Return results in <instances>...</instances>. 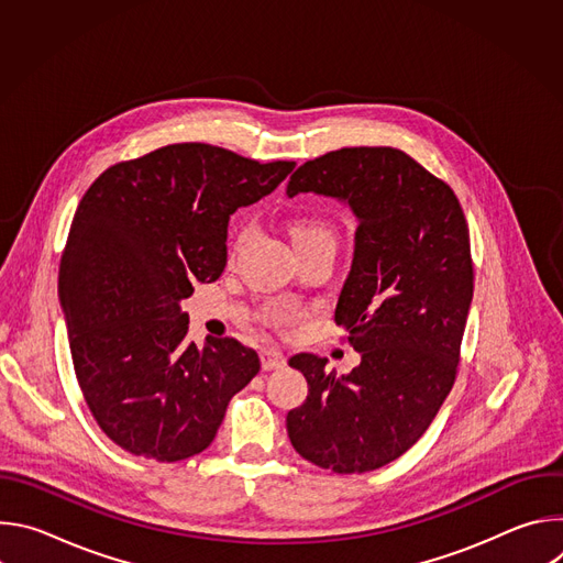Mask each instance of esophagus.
Returning <instances> with one entry per match:
<instances>
[{
  "label": "esophagus",
  "mask_w": 563,
  "mask_h": 563,
  "mask_svg": "<svg viewBox=\"0 0 563 563\" xmlns=\"http://www.w3.org/2000/svg\"><path fill=\"white\" fill-rule=\"evenodd\" d=\"M261 365L265 372H272V369H280L287 365V358L283 356V352L278 350H263L261 352Z\"/></svg>",
  "instance_id": "1"
}]
</instances>
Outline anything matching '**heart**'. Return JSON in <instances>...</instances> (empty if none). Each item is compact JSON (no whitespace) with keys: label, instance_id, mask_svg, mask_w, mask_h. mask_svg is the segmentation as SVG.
Returning <instances> with one entry per match:
<instances>
[{"label":"heart","instance_id":"obj_1","mask_svg":"<svg viewBox=\"0 0 563 563\" xmlns=\"http://www.w3.org/2000/svg\"><path fill=\"white\" fill-rule=\"evenodd\" d=\"M320 235H330L332 238V231L330 227L323 222V220H316V218H296L291 222V238L294 243H300V240H309V238H320ZM289 318V311L287 309H278L274 311V320L276 323H283V320Z\"/></svg>","mask_w":563,"mask_h":563}]
</instances>
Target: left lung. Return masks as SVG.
<instances>
[{
  "label": "left lung",
  "instance_id": "1",
  "mask_svg": "<svg viewBox=\"0 0 563 563\" xmlns=\"http://www.w3.org/2000/svg\"><path fill=\"white\" fill-rule=\"evenodd\" d=\"M309 191L347 202L358 220L336 325L361 363L336 376L328 358L291 356L309 394L287 432L313 465L361 474L408 452L454 385L474 289L470 233L454 191L391 146L309 159L287 196Z\"/></svg>",
  "mask_w": 563,
  "mask_h": 563
}]
</instances>
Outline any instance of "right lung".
<instances>
[{
	"instance_id": "add662e5",
	"label": "right lung",
	"mask_w": 563,
	"mask_h": 563,
	"mask_svg": "<svg viewBox=\"0 0 563 563\" xmlns=\"http://www.w3.org/2000/svg\"><path fill=\"white\" fill-rule=\"evenodd\" d=\"M296 167L183 142L109 167L79 200L59 263L75 376L122 450L174 463L213 441L261 369L235 339L187 341L180 302L227 265V224Z\"/></svg>"
}]
</instances>
